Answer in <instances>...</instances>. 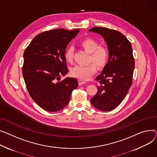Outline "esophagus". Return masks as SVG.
Here are the masks:
<instances>
[{"mask_svg":"<svg viewBox=\"0 0 157 157\" xmlns=\"http://www.w3.org/2000/svg\"><path fill=\"white\" fill-rule=\"evenodd\" d=\"M78 82H79V85H84L85 83H86V82L85 81H83L81 79H79L78 80Z\"/></svg>","mask_w":157,"mask_h":157,"instance_id":"34e87169","label":"esophagus"}]
</instances>
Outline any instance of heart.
<instances>
[{"label": "heart", "instance_id": "1", "mask_svg": "<svg viewBox=\"0 0 157 157\" xmlns=\"http://www.w3.org/2000/svg\"><path fill=\"white\" fill-rule=\"evenodd\" d=\"M80 45L88 54H90V62H93L98 67L105 66L109 59V52L105 47H100L97 41L91 38L83 40ZM73 56L74 49L69 47L64 52V58L67 62L71 63L73 60ZM96 71V66L92 63L87 66H75L71 69V72L72 76L85 81L88 80Z\"/></svg>", "mask_w": 157, "mask_h": 157}]
</instances>
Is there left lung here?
Masks as SVG:
<instances>
[{
    "instance_id": "left-lung-1",
    "label": "left lung",
    "mask_w": 157,
    "mask_h": 157,
    "mask_svg": "<svg viewBox=\"0 0 157 157\" xmlns=\"http://www.w3.org/2000/svg\"><path fill=\"white\" fill-rule=\"evenodd\" d=\"M88 31L103 36L109 50L108 62L96 78L100 85L91 103L100 110L110 111L122 102L132 85L134 69L132 46L119 31L102 27Z\"/></svg>"
}]
</instances>
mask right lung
Listing matches in <instances>:
<instances>
[{
	"instance_id": "add662e5",
	"label": "right lung",
	"mask_w": 157,
	"mask_h": 157,
	"mask_svg": "<svg viewBox=\"0 0 157 157\" xmlns=\"http://www.w3.org/2000/svg\"><path fill=\"white\" fill-rule=\"evenodd\" d=\"M80 29H56L36 35L26 48L23 76L28 93L43 109L57 112L69 102L72 91L78 86L75 78L60 76L68 72L64 52Z\"/></svg>"
}]
</instances>
